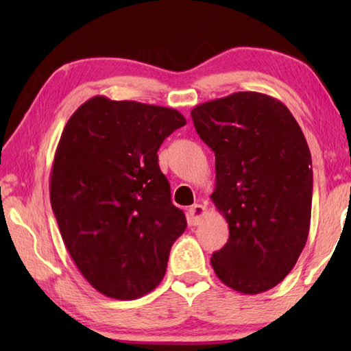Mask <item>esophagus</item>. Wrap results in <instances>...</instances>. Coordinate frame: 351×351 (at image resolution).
<instances>
[{
    "instance_id": "1",
    "label": "esophagus",
    "mask_w": 351,
    "mask_h": 351,
    "mask_svg": "<svg viewBox=\"0 0 351 351\" xmlns=\"http://www.w3.org/2000/svg\"><path fill=\"white\" fill-rule=\"evenodd\" d=\"M205 214H206L205 205H200V204L193 205L189 210V217H190L191 225H195V226L199 225V223L202 221V219L205 217Z\"/></svg>"
}]
</instances>
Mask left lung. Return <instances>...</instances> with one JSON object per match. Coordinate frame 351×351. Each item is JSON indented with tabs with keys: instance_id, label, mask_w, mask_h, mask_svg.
<instances>
[{
	"instance_id": "8db88e82",
	"label": "left lung",
	"mask_w": 351,
	"mask_h": 351,
	"mask_svg": "<svg viewBox=\"0 0 351 351\" xmlns=\"http://www.w3.org/2000/svg\"><path fill=\"white\" fill-rule=\"evenodd\" d=\"M195 128L215 155V208L229 240L211 256L217 278L259 294L293 270L306 244L312 158L299 123L273 96L237 92L191 110Z\"/></svg>"
}]
</instances>
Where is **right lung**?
<instances>
[{
    "instance_id": "right-lung-1",
    "label": "right lung",
    "mask_w": 351,
    "mask_h": 351,
    "mask_svg": "<svg viewBox=\"0 0 351 351\" xmlns=\"http://www.w3.org/2000/svg\"><path fill=\"white\" fill-rule=\"evenodd\" d=\"M178 110L93 96L71 116L51 169L52 211L81 274L101 294L134 300L158 287L187 228L158 166Z\"/></svg>"
}]
</instances>
